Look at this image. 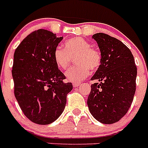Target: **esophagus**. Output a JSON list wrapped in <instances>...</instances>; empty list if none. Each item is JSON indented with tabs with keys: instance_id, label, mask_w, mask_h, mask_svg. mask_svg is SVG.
I'll use <instances>...</instances> for the list:
<instances>
[{
	"instance_id": "esophagus-1",
	"label": "esophagus",
	"mask_w": 148,
	"mask_h": 148,
	"mask_svg": "<svg viewBox=\"0 0 148 148\" xmlns=\"http://www.w3.org/2000/svg\"><path fill=\"white\" fill-rule=\"evenodd\" d=\"M80 84H81L80 83H73V86L74 87H78V86H80Z\"/></svg>"
}]
</instances>
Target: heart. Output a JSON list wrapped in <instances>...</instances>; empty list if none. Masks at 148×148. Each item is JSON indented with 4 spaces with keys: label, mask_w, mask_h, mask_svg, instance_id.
<instances>
[{
    "label": "heart",
    "mask_w": 148,
    "mask_h": 148,
    "mask_svg": "<svg viewBox=\"0 0 148 148\" xmlns=\"http://www.w3.org/2000/svg\"><path fill=\"white\" fill-rule=\"evenodd\" d=\"M74 58L77 66L65 73L66 80L72 83L82 82L89 75L90 70H96L101 62L100 52L82 38L69 39L64 44V49L58 47L53 52L55 63L61 70L66 69Z\"/></svg>",
    "instance_id": "1"
}]
</instances>
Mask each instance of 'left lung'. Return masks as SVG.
I'll return each mask as SVG.
<instances>
[{
	"mask_svg": "<svg viewBox=\"0 0 148 148\" xmlns=\"http://www.w3.org/2000/svg\"><path fill=\"white\" fill-rule=\"evenodd\" d=\"M101 56V65L91 78L87 105L94 118L103 124L119 121L128 111L136 92L137 68L131 51L121 41L104 33H96Z\"/></svg>",
	"mask_w": 148,
	"mask_h": 148,
	"instance_id": "1",
	"label": "left lung"
}]
</instances>
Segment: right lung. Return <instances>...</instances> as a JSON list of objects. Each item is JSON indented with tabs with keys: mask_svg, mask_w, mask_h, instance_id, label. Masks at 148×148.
Listing matches in <instances>:
<instances>
[{
	"mask_svg": "<svg viewBox=\"0 0 148 148\" xmlns=\"http://www.w3.org/2000/svg\"><path fill=\"white\" fill-rule=\"evenodd\" d=\"M63 37L48 30L27 35L14 53V93L23 114L38 125H49L63 113L72 84L64 83L53 52Z\"/></svg>",
	"mask_w": 148,
	"mask_h": 148,
	"instance_id": "right-lung-1",
	"label": "right lung"
}]
</instances>
